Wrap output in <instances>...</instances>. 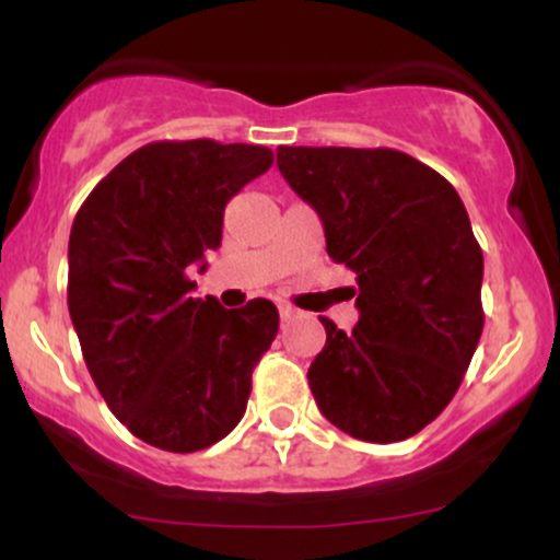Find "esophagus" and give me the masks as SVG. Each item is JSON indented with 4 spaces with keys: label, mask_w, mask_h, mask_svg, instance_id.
Wrapping results in <instances>:
<instances>
[{
    "label": "esophagus",
    "mask_w": 560,
    "mask_h": 560,
    "mask_svg": "<svg viewBox=\"0 0 560 560\" xmlns=\"http://www.w3.org/2000/svg\"><path fill=\"white\" fill-rule=\"evenodd\" d=\"M279 316L284 318V320H287V318H292V316H294V307H289V305H279Z\"/></svg>",
    "instance_id": "obj_1"
}]
</instances>
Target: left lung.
I'll use <instances>...</instances> for the list:
<instances>
[{"instance_id":"1","label":"left lung","mask_w":560,"mask_h":560,"mask_svg":"<svg viewBox=\"0 0 560 560\" xmlns=\"http://www.w3.org/2000/svg\"><path fill=\"white\" fill-rule=\"evenodd\" d=\"M276 165L358 281L355 329L320 318L326 345L307 369L320 413L363 442L419 434L458 392L485 326V258L458 191L387 147H279Z\"/></svg>"}]
</instances>
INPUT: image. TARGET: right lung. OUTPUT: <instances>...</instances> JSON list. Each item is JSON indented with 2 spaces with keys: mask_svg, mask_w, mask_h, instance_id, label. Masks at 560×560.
<instances>
[{
  "mask_svg": "<svg viewBox=\"0 0 560 560\" xmlns=\"http://www.w3.org/2000/svg\"><path fill=\"white\" fill-rule=\"evenodd\" d=\"M273 165L258 144L152 141L81 205L68 242V311L115 419L147 445L195 453L247 408L253 369L279 331L271 300L226 311L191 298L186 268L221 247L223 210Z\"/></svg>",
  "mask_w": 560,
  "mask_h": 560,
  "instance_id": "obj_1",
  "label": "right lung"
}]
</instances>
